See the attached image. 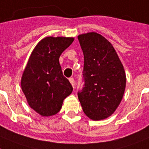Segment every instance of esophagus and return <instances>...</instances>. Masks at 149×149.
I'll list each match as a JSON object with an SVG mask.
<instances>
[{
    "mask_svg": "<svg viewBox=\"0 0 149 149\" xmlns=\"http://www.w3.org/2000/svg\"><path fill=\"white\" fill-rule=\"evenodd\" d=\"M69 80H70V83H71V85H72V86L73 87V88H74V86H75V80H74V79H73V78H70V79H69Z\"/></svg>",
    "mask_w": 149,
    "mask_h": 149,
    "instance_id": "34e87169",
    "label": "esophagus"
}]
</instances>
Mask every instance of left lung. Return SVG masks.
Returning a JSON list of instances; mask_svg holds the SVG:
<instances>
[{
	"instance_id": "left-lung-1",
	"label": "left lung",
	"mask_w": 149,
	"mask_h": 149,
	"mask_svg": "<svg viewBox=\"0 0 149 149\" xmlns=\"http://www.w3.org/2000/svg\"><path fill=\"white\" fill-rule=\"evenodd\" d=\"M84 56V87L78 98L92 120L112 116L125 93L126 77L116 51L108 40L95 32L78 36Z\"/></svg>"
}]
</instances>
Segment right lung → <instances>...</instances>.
I'll list each match as a JSON object with an SVG mask.
<instances>
[{
	"instance_id": "right-lung-1",
	"label": "right lung",
	"mask_w": 149,
	"mask_h": 149,
	"mask_svg": "<svg viewBox=\"0 0 149 149\" xmlns=\"http://www.w3.org/2000/svg\"><path fill=\"white\" fill-rule=\"evenodd\" d=\"M73 37H47L37 43L21 77V89L31 108L42 116L60 112L72 87L63 77L60 55L70 46Z\"/></svg>"
}]
</instances>
